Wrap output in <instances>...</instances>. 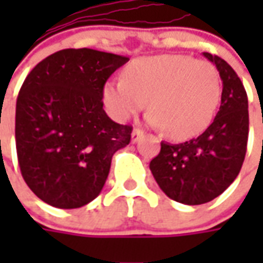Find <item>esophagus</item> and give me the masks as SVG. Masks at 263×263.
Listing matches in <instances>:
<instances>
[{"instance_id":"34e87169","label":"esophagus","mask_w":263,"mask_h":263,"mask_svg":"<svg viewBox=\"0 0 263 263\" xmlns=\"http://www.w3.org/2000/svg\"><path fill=\"white\" fill-rule=\"evenodd\" d=\"M142 137H143V132H142V130L135 128V130L132 132V142H133V143H137Z\"/></svg>"}]
</instances>
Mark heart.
<instances>
[{
    "label": "heart",
    "mask_w": 263,
    "mask_h": 263,
    "mask_svg": "<svg viewBox=\"0 0 263 263\" xmlns=\"http://www.w3.org/2000/svg\"><path fill=\"white\" fill-rule=\"evenodd\" d=\"M221 93L217 68L189 55L137 58L126 67L123 80L106 82L102 92L118 121L137 114L147 101V123L174 140L203 133L217 116Z\"/></svg>",
    "instance_id": "obj_1"
}]
</instances>
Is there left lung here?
I'll list each match as a JSON object with an SVG mask.
<instances>
[{
  "instance_id": "obj_1",
  "label": "left lung",
  "mask_w": 263,
  "mask_h": 263,
  "mask_svg": "<svg viewBox=\"0 0 263 263\" xmlns=\"http://www.w3.org/2000/svg\"><path fill=\"white\" fill-rule=\"evenodd\" d=\"M217 67L222 95L212 124L196 139L171 145L161 142V152L149 168L170 199L184 205H202L218 197L238 176L248 147V95L227 61L203 52Z\"/></svg>"
}]
</instances>
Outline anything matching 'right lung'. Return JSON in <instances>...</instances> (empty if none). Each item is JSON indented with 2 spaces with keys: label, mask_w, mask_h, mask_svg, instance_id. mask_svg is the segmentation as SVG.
<instances>
[{
  "label": "right lung",
  "mask_w": 263,
  "mask_h": 263,
  "mask_svg": "<svg viewBox=\"0 0 263 263\" xmlns=\"http://www.w3.org/2000/svg\"><path fill=\"white\" fill-rule=\"evenodd\" d=\"M127 57L90 48L63 49L27 74L15 104V147L26 184L60 209L92 202L111 159L130 143L132 126L104 111L108 77Z\"/></svg>",
  "instance_id": "1"
}]
</instances>
